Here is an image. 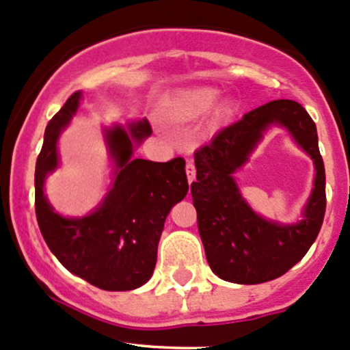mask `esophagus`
I'll return each mask as SVG.
<instances>
[{
    "instance_id": "1",
    "label": "esophagus",
    "mask_w": 350,
    "mask_h": 350,
    "mask_svg": "<svg viewBox=\"0 0 350 350\" xmlns=\"http://www.w3.org/2000/svg\"><path fill=\"white\" fill-rule=\"evenodd\" d=\"M186 174H187V181H189V183H193L194 178H196V165H194L193 159H187Z\"/></svg>"
}]
</instances>
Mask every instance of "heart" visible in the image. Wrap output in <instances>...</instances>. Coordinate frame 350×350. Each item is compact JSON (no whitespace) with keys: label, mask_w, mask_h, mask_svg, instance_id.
<instances>
[{"label":"heart","mask_w":350,"mask_h":350,"mask_svg":"<svg viewBox=\"0 0 350 350\" xmlns=\"http://www.w3.org/2000/svg\"><path fill=\"white\" fill-rule=\"evenodd\" d=\"M219 98V92L216 88H198L185 95L176 105V116L179 119H194L203 116L209 109L215 107Z\"/></svg>","instance_id":"obj_1"}]
</instances>
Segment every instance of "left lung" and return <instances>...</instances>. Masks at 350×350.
<instances>
[{"mask_svg":"<svg viewBox=\"0 0 350 350\" xmlns=\"http://www.w3.org/2000/svg\"><path fill=\"white\" fill-rule=\"evenodd\" d=\"M278 122L314 159L316 187L297 225L267 222L244 203L232 172L270 123ZM196 181L191 185L198 228L206 260L226 282L255 285L275 280L297 265L317 238L325 215V169L319 150L317 127L299 102L273 100L250 110L243 119L221 129L194 152Z\"/></svg>","mask_w":350,"mask_h":350,"instance_id":"obj_1","label":"left lung"}]
</instances>
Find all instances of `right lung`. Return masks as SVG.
<instances>
[{"mask_svg": "<svg viewBox=\"0 0 350 350\" xmlns=\"http://www.w3.org/2000/svg\"><path fill=\"white\" fill-rule=\"evenodd\" d=\"M80 92L70 95L45 129L35 167V211L40 231L58 262L102 290L124 292L144 285L157 262L165 216L186 196V161L134 159V142L152 134L149 120L113 127L107 142L117 172L100 208L85 218L67 219L51 209L43 183L58 164L57 139L79 109Z\"/></svg>", "mask_w": 350, "mask_h": 350, "instance_id": "right-lung-1", "label": "right lung"}]
</instances>
